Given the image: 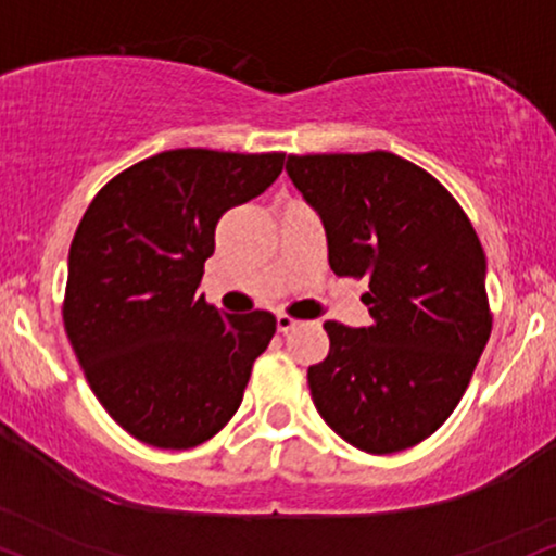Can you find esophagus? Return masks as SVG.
I'll list each match as a JSON object with an SVG mask.
<instances>
[{"label":"esophagus","instance_id":"34e87169","mask_svg":"<svg viewBox=\"0 0 556 556\" xmlns=\"http://www.w3.org/2000/svg\"><path fill=\"white\" fill-rule=\"evenodd\" d=\"M276 321H278V332H291L293 327H299L301 321L299 319H293V317H289V314H278L276 317Z\"/></svg>","mask_w":556,"mask_h":556}]
</instances>
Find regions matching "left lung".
<instances>
[{
  "label": "left lung",
  "mask_w": 556,
  "mask_h": 556,
  "mask_svg": "<svg viewBox=\"0 0 556 556\" xmlns=\"http://www.w3.org/2000/svg\"><path fill=\"white\" fill-rule=\"evenodd\" d=\"M286 173L325 224L334 276L368 278L374 317L325 321L330 353L306 374L314 407L366 454L413 448L454 413L492 332L475 226L392 152L289 154Z\"/></svg>",
  "instance_id": "obj_1"
}]
</instances>
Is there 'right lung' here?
<instances>
[{
  "instance_id": "add662e5",
  "label": "right lung",
  "mask_w": 556,
  "mask_h": 556,
  "mask_svg": "<svg viewBox=\"0 0 556 556\" xmlns=\"http://www.w3.org/2000/svg\"><path fill=\"white\" fill-rule=\"evenodd\" d=\"M283 160L169 149L115 175L81 216L64 327L89 389L141 443L193 448L242 404L276 317L222 314L198 286L218 218L270 188Z\"/></svg>"
}]
</instances>
